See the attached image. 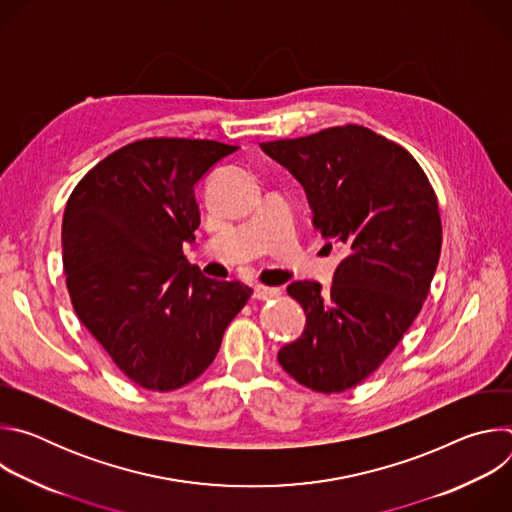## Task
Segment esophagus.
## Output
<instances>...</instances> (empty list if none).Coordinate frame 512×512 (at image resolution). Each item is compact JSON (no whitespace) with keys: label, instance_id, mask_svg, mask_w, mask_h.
<instances>
[{"label":"esophagus","instance_id":"34e87169","mask_svg":"<svg viewBox=\"0 0 512 512\" xmlns=\"http://www.w3.org/2000/svg\"><path fill=\"white\" fill-rule=\"evenodd\" d=\"M281 294V291L277 287H269V285H255L253 287V296L257 300H273Z\"/></svg>","mask_w":512,"mask_h":512}]
</instances>
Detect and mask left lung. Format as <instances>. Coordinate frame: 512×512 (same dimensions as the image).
<instances>
[{"mask_svg": "<svg viewBox=\"0 0 512 512\" xmlns=\"http://www.w3.org/2000/svg\"><path fill=\"white\" fill-rule=\"evenodd\" d=\"M259 145L302 184L328 245L346 251L328 291L287 285L306 328L277 360L312 391H346L379 369L427 298L442 251L435 192L407 150L362 125Z\"/></svg>", "mask_w": 512, "mask_h": 512, "instance_id": "left-lung-1", "label": "left lung"}]
</instances>
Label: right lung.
Listing matches in <instances>:
<instances>
[{"label":"right lung","instance_id":"1","mask_svg":"<svg viewBox=\"0 0 512 512\" xmlns=\"http://www.w3.org/2000/svg\"><path fill=\"white\" fill-rule=\"evenodd\" d=\"M237 152L210 139L152 137L99 162L72 190L62 263L79 320L135 385L174 391L200 377L251 296L182 253L200 225L194 188Z\"/></svg>","mask_w":512,"mask_h":512}]
</instances>
